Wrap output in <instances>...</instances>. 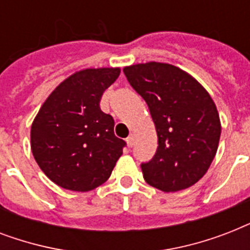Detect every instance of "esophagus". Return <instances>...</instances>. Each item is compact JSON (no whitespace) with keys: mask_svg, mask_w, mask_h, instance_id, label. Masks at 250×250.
<instances>
[{"mask_svg":"<svg viewBox=\"0 0 250 250\" xmlns=\"http://www.w3.org/2000/svg\"><path fill=\"white\" fill-rule=\"evenodd\" d=\"M127 144H128V146H133V144H135V137H133V135L131 133L128 137H127Z\"/></svg>","mask_w":250,"mask_h":250,"instance_id":"1","label":"esophagus"}]
</instances>
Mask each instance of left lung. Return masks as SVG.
<instances>
[{"mask_svg":"<svg viewBox=\"0 0 250 250\" xmlns=\"http://www.w3.org/2000/svg\"><path fill=\"white\" fill-rule=\"evenodd\" d=\"M123 72L146 102L158 139L153 160L141 165L145 182L162 192L189 188L209 170L219 145L222 125L213 98L174 64L136 63Z\"/></svg>","mask_w":250,"mask_h":250,"instance_id":"8db88e82","label":"left lung"}]
</instances>
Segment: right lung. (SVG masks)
Instances as JSON below:
<instances>
[{"mask_svg": "<svg viewBox=\"0 0 250 250\" xmlns=\"http://www.w3.org/2000/svg\"><path fill=\"white\" fill-rule=\"evenodd\" d=\"M119 67L84 68L56 86L31 125V150L57 186L88 192L107 180L125 143L114 135V119L100 109L102 93Z\"/></svg>", "mask_w": 250, "mask_h": 250, "instance_id": "obj_1", "label": "right lung"}]
</instances>
